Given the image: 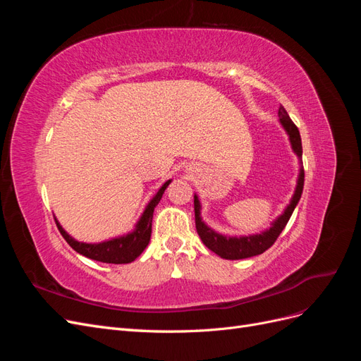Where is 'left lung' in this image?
Wrapping results in <instances>:
<instances>
[{"mask_svg":"<svg viewBox=\"0 0 361 361\" xmlns=\"http://www.w3.org/2000/svg\"><path fill=\"white\" fill-rule=\"evenodd\" d=\"M279 117L283 128L286 129V133L289 134L290 145L295 154L298 155V158H302V146H301V137H300V130L295 125L288 111L285 110V106L279 108ZM302 187H304V169L301 167L300 170V176H298V185L297 190H295L293 197L289 203V206L280 215L277 220L272 223V226L268 228V231L262 232L259 235H251V236H241V238H227L223 235L215 233L212 228L207 227L200 218V202L197 199V195H194V214H195V228H197V233L202 239V243L214 251L215 255H218L223 259L228 260H238V259H245V257H253L257 255H262L264 251H267L272 244L277 241V238L280 236L283 228L286 227L289 218L295 209V206L300 202L301 194H302Z\"/></svg>","mask_w":361,"mask_h":361,"instance_id":"1","label":"left lung"}]
</instances>
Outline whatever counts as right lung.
Here are the masks:
<instances>
[{
  "instance_id": "1",
  "label": "right lung",
  "mask_w": 361,
  "mask_h": 361,
  "mask_svg": "<svg viewBox=\"0 0 361 361\" xmlns=\"http://www.w3.org/2000/svg\"><path fill=\"white\" fill-rule=\"evenodd\" d=\"M171 180H167L159 188L157 195L150 200L147 204L146 211L141 215L138 224L135 226V231L126 236H120L111 241H105L101 244H84L75 241L72 236H69L66 232L63 231V227L56 220V224L59 227L60 233L63 238L66 239V243L75 250L78 251L80 255L97 260L104 262V264H129V262L135 260L141 253H143L145 248L147 247L152 235V218H154L155 206L159 203L164 191L169 187Z\"/></svg>"
}]
</instances>
